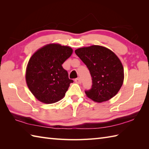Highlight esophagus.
Instances as JSON below:
<instances>
[{"instance_id":"esophagus-1","label":"esophagus","mask_w":149,"mask_h":149,"mask_svg":"<svg viewBox=\"0 0 149 149\" xmlns=\"http://www.w3.org/2000/svg\"><path fill=\"white\" fill-rule=\"evenodd\" d=\"M75 82L76 83H77V84H81V78H77V79H75Z\"/></svg>"}]
</instances>
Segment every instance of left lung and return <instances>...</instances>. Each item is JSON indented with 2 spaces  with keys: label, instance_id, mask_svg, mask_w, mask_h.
I'll use <instances>...</instances> for the list:
<instances>
[{
  "label": "left lung",
  "instance_id": "obj_1",
  "mask_svg": "<svg viewBox=\"0 0 149 149\" xmlns=\"http://www.w3.org/2000/svg\"><path fill=\"white\" fill-rule=\"evenodd\" d=\"M75 52L86 65L92 79L91 89L85 91L87 97L102 102L115 96L124 78L122 64L115 54L99 45L79 48Z\"/></svg>",
  "mask_w": 149,
  "mask_h": 149
}]
</instances>
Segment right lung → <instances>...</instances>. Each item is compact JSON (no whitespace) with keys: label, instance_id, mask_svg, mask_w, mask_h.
<instances>
[{"label":"right lung","instance_id":"1","mask_svg":"<svg viewBox=\"0 0 149 149\" xmlns=\"http://www.w3.org/2000/svg\"><path fill=\"white\" fill-rule=\"evenodd\" d=\"M73 50L59 44H49L38 50L28 62L26 79L33 95L40 102L52 104L63 99L73 80L62 64Z\"/></svg>","mask_w":149,"mask_h":149}]
</instances>
